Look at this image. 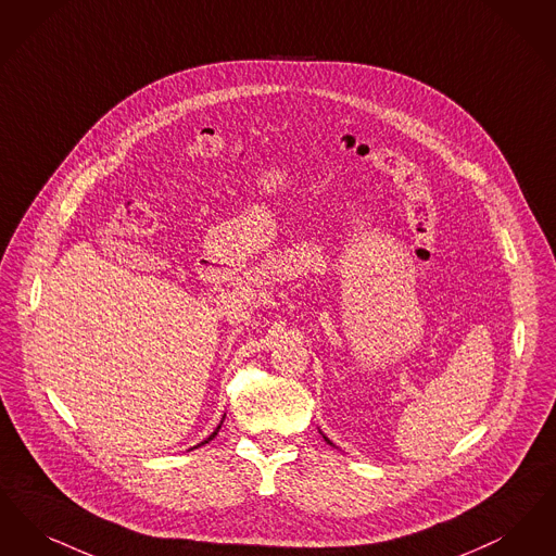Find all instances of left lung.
Wrapping results in <instances>:
<instances>
[{"label": "left lung", "instance_id": "left-lung-1", "mask_svg": "<svg viewBox=\"0 0 556 556\" xmlns=\"http://www.w3.org/2000/svg\"><path fill=\"white\" fill-rule=\"evenodd\" d=\"M326 440H328V438H326ZM328 442H330V440H328Z\"/></svg>", "mask_w": 556, "mask_h": 556}]
</instances>
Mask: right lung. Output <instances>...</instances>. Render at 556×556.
<instances>
[{
	"label": "right lung",
	"instance_id": "obj_1",
	"mask_svg": "<svg viewBox=\"0 0 556 556\" xmlns=\"http://www.w3.org/2000/svg\"><path fill=\"white\" fill-rule=\"evenodd\" d=\"M219 428H222V426H217L216 430H214V432H212V435H210V438H207V440H205V442H210V440H214V438H216L217 432H219ZM205 442H201V444H205ZM201 444H199V446H201Z\"/></svg>",
	"mask_w": 556,
	"mask_h": 556
}]
</instances>
